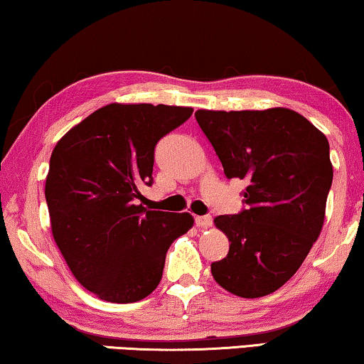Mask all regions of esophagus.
<instances>
[{"label":"esophagus","instance_id":"obj_1","mask_svg":"<svg viewBox=\"0 0 364 364\" xmlns=\"http://www.w3.org/2000/svg\"><path fill=\"white\" fill-rule=\"evenodd\" d=\"M194 223H196V226L199 228H209L213 224V218L206 214V216H196L194 218Z\"/></svg>","mask_w":364,"mask_h":364}]
</instances>
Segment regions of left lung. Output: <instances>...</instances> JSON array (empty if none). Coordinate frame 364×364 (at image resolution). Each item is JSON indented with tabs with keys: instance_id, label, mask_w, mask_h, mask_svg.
I'll use <instances>...</instances> for the list:
<instances>
[{
	"instance_id": "obj_1",
	"label": "left lung",
	"mask_w": 364,
	"mask_h": 364,
	"mask_svg": "<svg viewBox=\"0 0 364 364\" xmlns=\"http://www.w3.org/2000/svg\"><path fill=\"white\" fill-rule=\"evenodd\" d=\"M194 117L228 180L247 183L242 211L214 219L231 244L211 264L213 277L244 299L272 294L299 270L323 226L333 181L328 140L280 107Z\"/></svg>"
}]
</instances>
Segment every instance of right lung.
<instances>
[{
  "label": "right lung",
  "instance_id": "right-lung-1",
  "mask_svg": "<svg viewBox=\"0 0 364 364\" xmlns=\"http://www.w3.org/2000/svg\"><path fill=\"white\" fill-rule=\"evenodd\" d=\"M193 114L189 107L110 104L55 145L46 203L55 244L87 290L132 304L160 284L173 240L193 226L188 213L148 211L155 146Z\"/></svg>",
  "mask_w": 364,
  "mask_h": 364
}]
</instances>
